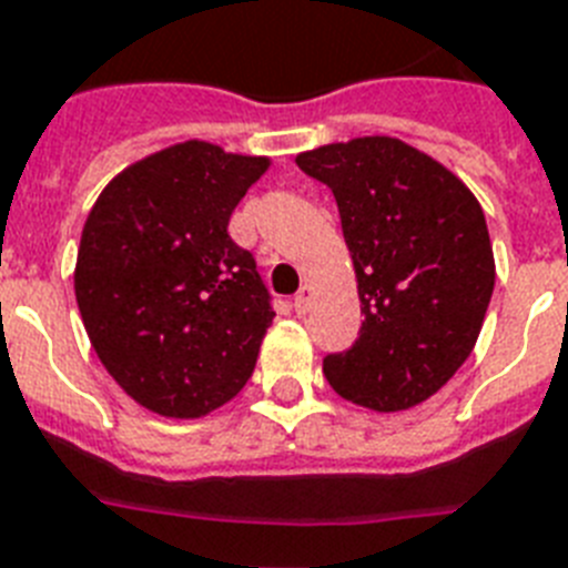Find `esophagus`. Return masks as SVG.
<instances>
[{
    "instance_id": "1",
    "label": "esophagus",
    "mask_w": 568,
    "mask_h": 568,
    "mask_svg": "<svg viewBox=\"0 0 568 568\" xmlns=\"http://www.w3.org/2000/svg\"><path fill=\"white\" fill-rule=\"evenodd\" d=\"M311 304H313V287H302L298 290V293H295V298H293V307H295V313H307L311 311Z\"/></svg>"
}]
</instances>
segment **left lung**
Segmentation results:
<instances>
[{
  "mask_svg": "<svg viewBox=\"0 0 568 568\" xmlns=\"http://www.w3.org/2000/svg\"><path fill=\"white\" fill-rule=\"evenodd\" d=\"M295 165L334 191L365 316L359 339L322 363L327 383L374 412L418 406L470 357L494 295L479 200L388 135L307 150Z\"/></svg>",
  "mask_w": 568,
  "mask_h": 568,
  "instance_id": "1",
  "label": "left lung"
}]
</instances>
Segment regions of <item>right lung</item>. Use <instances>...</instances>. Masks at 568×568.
Returning a JSON list of instances; mask_svg holds the SVG:
<instances>
[{
	"label": "right lung",
	"mask_w": 568,
	"mask_h": 568,
	"mask_svg": "<svg viewBox=\"0 0 568 568\" xmlns=\"http://www.w3.org/2000/svg\"><path fill=\"white\" fill-rule=\"evenodd\" d=\"M266 168L182 142L121 171L89 211L74 266L83 327L144 409L203 418L255 372L273 295L229 217Z\"/></svg>",
	"instance_id": "add662e5"
}]
</instances>
